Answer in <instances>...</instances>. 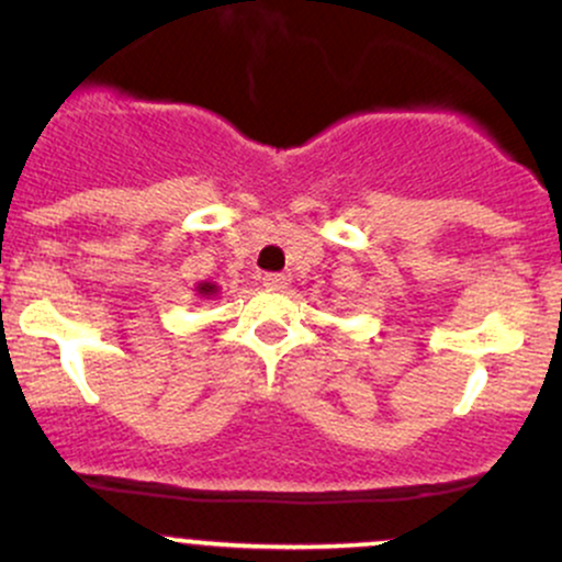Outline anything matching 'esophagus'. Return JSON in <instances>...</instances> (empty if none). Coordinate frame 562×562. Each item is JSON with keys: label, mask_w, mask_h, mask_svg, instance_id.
Here are the masks:
<instances>
[{"label": "esophagus", "mask_w": 562, "mask_h": 562, "mask_svg": "<svg viewBox=\"0 0 562 562\" xmlns=\"http://www.w3.org/2000/svg\"><path fill=\"white\" fill-rule=\"evenodd\" d=\"M263 285L269 288V291H282V288H288V277L285 274H263Z\"/></svg>", "instance_id": "esophagus-1"}]
</instances>
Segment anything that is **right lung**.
I'll list each match as a JSON object with an SVG mask.
<instances>
[{"label":"right lung","instance_id":"1","mask_svg":"<svg viewBox=\"0 0 562 562\" xmlns=\"http://www.w3.org/2000/svg\"><path fill=\"white\" fill-rule=\"evenodd\" d=\"M196 293L205 295V299H211V295L218 293V288H215L213 282H200V285H196Z\"/></svg>","mask_w":562,"mask_h":562}]
</instances>
